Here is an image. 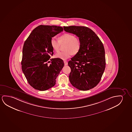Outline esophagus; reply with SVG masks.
Segmentation results:
<instances>
[{
    "label": "esophagus",
    "mask_w": 132,
    "mask_h": 132,
    "mask_svg": "<svg viewBox=\"0 0 132 132\" xmlns=\"http://www.w3.org/2000/svg\"><path fill=\"white\" fill-rule=\"evenodd\" d=\"M64 65H68V62L66 61H64Z\"/></svg>",
    "instance_id": "obj_1"
}]
</instances>
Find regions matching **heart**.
Instances as JSON below:
<instances>
[{
	"instance_id": "b5f03b06",
	"label": "heart",
	"mask_w": 132,
	"mask_h": 132,
	"mask_svg": "<svg viewBox=\"0 0 132 132\" xmlns=\"http://www.w3.org/2000/svg\"><path fill=\"white\" fill-rule=\"evenodd\" d=\"M52 48L56 52H59L61 45H64L65 51L59 52L55 54V57L63 60L70 57L72 54L78 53L81 48V41L79 38L71 34H65L59 37V40L53 37L50 40Z\"/></svg>"
}]
</instances>
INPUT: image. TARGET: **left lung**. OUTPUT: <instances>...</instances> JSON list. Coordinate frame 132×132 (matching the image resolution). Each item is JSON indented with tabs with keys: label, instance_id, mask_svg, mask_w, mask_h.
<instances>
[{
	"label": "left lung",
	"instance_id": "left-lung-1",
	"mask_svg": "<svg viewBox=\"0 0 132 132\" xmlns=\"http://www.w3.org/2000/svg\"><path fill=\"white\" fill-rule=\"evenodd\" d=\"M64 30L78 37L80 49L69 61V81L75 88L86 91L97 85L105 70V50L95 33L84 26H64Z\"/></svg>",
	"mask_w": 132,
	"mask_h": 132
}]
</instances>
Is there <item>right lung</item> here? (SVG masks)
<instances>
[{"label": "right lung", "instance_id": "right-lung-1", "mask_svg": "<svg viewBox=\"0 0 132 132\" xmlns=\"http://www.w3.org/2000/svg\"><path fill=\"white\" fill-rule=\"evenodd\" d=\"M63 31V27L41 25L35 28L25 40L23 48L22 69L29 84L35 89L45 91L54 87L64 66L62 59H53L52 38Z\"/></svg>", "mask_w": 132, "mask_h": 132}]
</instances>
